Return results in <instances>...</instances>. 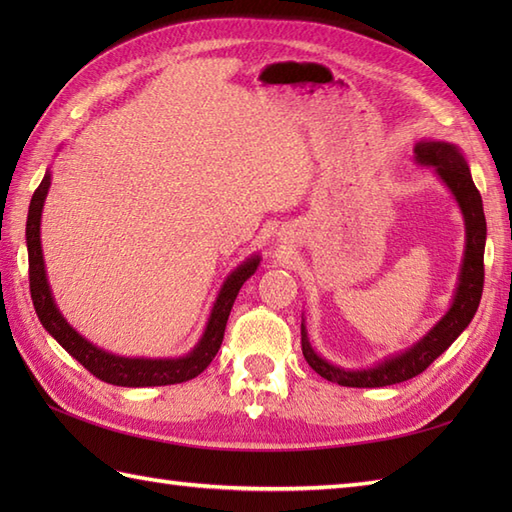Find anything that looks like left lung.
<instances>
[{"label": "left lung", "instance_id": "8db88e82", "mask_svg": "<svg viewBox=\"0 0 512 512\" xmlns=\"http://www.w3.org/2000/svg\"><path fill=\"white\" fill-rule=\"evenodd\" d=\"M413 160L416 165L431 167L436 176L444 182L455 202H458L464 217V259L458 277V288L447 314L422 336L420 341L407 347L405 352L391 354L374 367L365 369H347L325 361L323 356L314 352L310 345L306 323L301 321V350L308 365L330 383H339L343 387H387L402 383L413 376L422 374L436 358L449 350L451 343L469 328L475 317L477 306L482 299L484 288V246H486V217L482 206V195L477 191L471 178V169L460 147L447 140H418L413 147Z\"/></svg>", "mask_w": 512, "mask_h": 512}]
</instances>
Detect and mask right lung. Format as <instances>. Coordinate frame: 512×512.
Here are the masks:
<instances>
[{
  "label": "right lung",
  "instance_id": "add662e5",
  "mask_svg": "<svg viewBox=\"0 0 512 512\" xmlns=\"http://www.w3.org/2000/svg\"><path fill=\"white\" fill-rule=\"evenodd\" d=\"M50 169L43 176L37 191L32 193L28 222H26V246H28V275H30V295L35 303V312L48 334H52L65 352L74 356L90 374L101 378L103 383L118 387H158V385H176L187 383V380L202 374L211 365L217 350H220L228 314H231L233 303L237 299L239 288L244 281L255 275V270L262 262L259 255H250L246 262L239 264L231 275L226 277L220 292H217L215 303L206 321V328L195 343L193 350L178 358H129L105 352L103 347L90 343L85 336L76 332L72 325L65 321L54 303L52 290L46 275V262H43L41 250V213L43 202L50 189Z\"/></svg>",
  "mask_w": 512,
  "mask_h": 512
}]
</instances>
